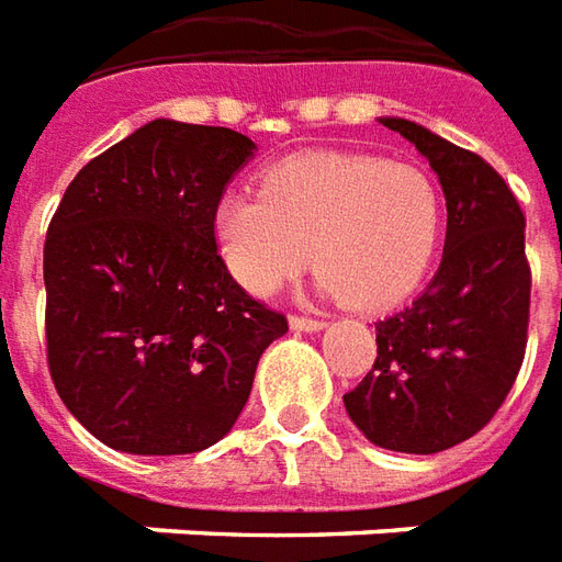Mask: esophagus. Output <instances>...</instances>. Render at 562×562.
<instances>
[{"label": "esophagus", "instance_id": "1", "mask_svg": "<svg viewBox=\"0 0 562 562\" xmlns=\"http://www.w3.org/2000/svg\"><path fill=\"white\" fill-rule=\"evenodd\" d=\"M326 326V321L321 317H302V314H290V329L296 333H321Z\"/></svg>", "mask_w": 562, "mask_h": 562}]
</instances>
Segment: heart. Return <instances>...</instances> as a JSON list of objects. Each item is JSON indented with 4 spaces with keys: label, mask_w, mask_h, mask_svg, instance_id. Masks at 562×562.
<instances>
[{
    "label": "heart",
    "mask_w": 562,
    "mask_h": 562,
    "mask_svg": "<svg viewBox=\"0 0 562 562\" xmlns=\"http://www.w3.org/2000/svg\"><path fill=\"white\" fill-rule=\"evenodd\" d=\"M441 217L439 187L420 166L308 150L269 166L262 193L226 190L211 236L226 272L254 296H272L314 260L324 293L384 312L427 278Z\"/></svg>",
    "instance_id": "obj_1"
}]
</instances>
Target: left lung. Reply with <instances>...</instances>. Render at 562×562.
<instances>
[{
    "label": "left lung",
    "instance_id": "obj_1",
    "mask_svg": "<svg viewBox=\"0 0 562 562\" xmlns=\"http://www.w3.org/2000/svg\"><path fill=\"white\" fill-rule=\"evenodd\" d=\"M439 175L448 233L439 272L408 308L375 324L372 372L345 393L366 439L439 453L475 436L515 384L529 324L524 211L499 172L405 117H378Z\"/></svg>",
    "mask_w": 562,
    "mask_h": 562
}]
</instances>
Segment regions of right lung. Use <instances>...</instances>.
<instances>
[{
	"label": "right lung",
	"mask_w": 562,
	"mask_h": 562,
	"mask_svg": "<svg viewBox=\"0 0 562 562\" xmlns=\"http://www.w3.org/2000/svg\"><path fill=\"white\" fill-rule=\"evenodd\" d=\"M254 150L236 130L157 117L87 162L47 226L50 378L114 451L172 457L224 439L262 351L288 333L211 236L214 202Z\"/></svg>",
	"instance_id": "obj_1"
}]
</instances>
